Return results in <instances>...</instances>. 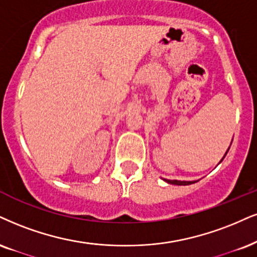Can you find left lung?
I'll return each mask as SVG.
<instances>
[{
	"label": "left lung",
	"mask_w": 257,
	"mask_h": 257,
	"mask_svg": "<svg viewBox=\"0 0 257 257\" xmlns=\"http://www.w3.org/2000/svg\"><path fill=\"white\" fill-rule=\"evenodd\" d=\"M231 144H232V141H231ZM231 144H230V145H231ZM229 149H230V147L227 148L226 153H225V155H224V156H223V158H221V160H220V162L224 160V157L226 156V154H227V151H229ZM220 162H219V163H220ZM219 163H218V164H219ZM164 181H166L167 183H170V185H177V186H187V185H192V183L198 182V181H196V180H194V181H179V180H164Z\"/></svg>",
	"instance_id": "obj_1"
}]
</instances>
